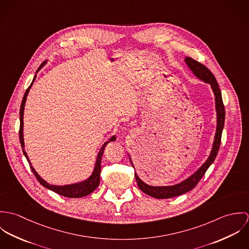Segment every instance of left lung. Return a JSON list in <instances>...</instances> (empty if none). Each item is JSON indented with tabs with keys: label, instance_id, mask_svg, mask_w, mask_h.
Wrapping results in <instances>:
<instances>
[{
	"label": "left lung",
	"instance_id": "obj_1",
	"mask_svg": "<svg viewBox=\"0 0 249 249\" xmlns=\"http://www.w3.org/2000/svg\"><path fill=\"white\" fill-rule=\"evenodd\" d=\"M184 61L196 78H198L199 80H201L205 83L210 84V86H211V89H212L213 96H214V107H215V113H216L215 114L216 115L215 133H214L212 149H211V152H210L207 160L191 177L186 178L185 180L179 182L178 184L171 185V186H150V185L144 183L142 179L137 176V174H135V178H136L139 189L144 194H146L154 198H158V199H165V198H171V197L178 196L183 195V194L193 190L196 186V184L204 176V174L206 173L208 168L213 164V162L215 159V156L217 154V151H218V148L220 145L221 133H222L223 126H224V120H225L224 106L222 103L221 92L219 90V87H218V84L216 82L214 75L207 67H205L203 64L194 60L191 57H185ZM129 159L133 166L130 156H129Z\"/></svg>",
	"mask_w": 249,
	"mask_h": 249
}]
</instances>
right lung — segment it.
<instances>
[{
    "mask_svg": "<svg viewBox=\"0 0 249 249\" xmlns=\"http://www.w3.org/2000/svg\"><path fill=\"white\" fill-rule=\"evenodd\" d=\"M47 61H48V60H45V61L40 65V67H39L38 70L36 71V73L42 69V67L47 63ZM36 75H35V77H34V79H33V82L31 83L30 87L27 89V91H26V93H25V95H24V97H23L22 105H21V107H20V132H19V137H20V142H21V146H22L23 152H24V154H25V156H26V158H27V160H28V162H29V164H30V166H31V169H32L33 173L35 174V176H36V178H37V180L39 181V183H40L43 187H45V188H47V189H49V190H51V191H53V192H54V193H56V194H58V195H61V196H66V197H71V198L82 197V196H88L89 194H91L92 192H94V191L98 188V186L100 185L101 162H102V157H103V154H104V151H105V147L107 146V144L108 142L115 141V140H116V136L113 135L110 139H108V141H107V142H105V143L102 145V147H101V149H100V151H99V153H98L97 159H96L95 168H94V170H93V173H92V175H91L89 178H87V179H85V180H83V181H80V182H77V183L63 185V186L49 184L46 180H44L43 178H41V177L36 173L35 168L32 166V163H31V161H30V158H29L27 152L25 151V142H24V121H23V119H24V110H25L26 102H27V97H28V95H29V92H30V90H31V88H32V86H33L35 80H36Z\"/></svg>",
    "mask_w": 249,
    "mask_h": 249,
    "instance_id": "right-lung-1",
    "label": "right lung"
}]
</instances>
